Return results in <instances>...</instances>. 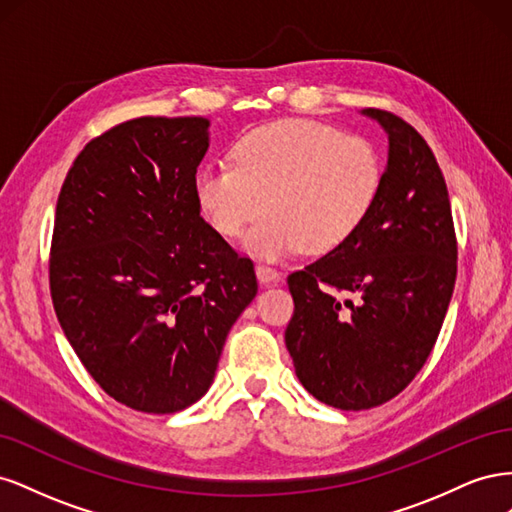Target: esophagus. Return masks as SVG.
Wrapping results in <instances>:
<instances>
[{
	"mask_svg": "<svg viewBox=\"0 0 512 512\" xmlns=\"http://www.w3.org/2000/svg\"><path fill=\"white\" fill-rule=\"evenodd\" d=\"M256 277L260 284H271L280 280V271L269 267V265H256Z\"/></svg>",
	"mask_w": 512,
	"mask_h": 512,
	"instance_id": "1",
	"label": "esophagus"
}]
</instances>
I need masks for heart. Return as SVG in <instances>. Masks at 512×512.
<instances>
[{
	"mask_svg": "<svg viewBox=\"0 0 512 512\" xmlns=\"http://www.w3.org/2000/svg\"><path fill=\"white\" fill-rule=\"evenodd\" d=\"M232 166H203L194 175L200 213L218 235L243 239L247 254L282 260L301 252L329 254L367 222L380 196L384 166L363 136L309 119L267 123L232 147Z\"/></svg>",
	"mask_w": 512,
	"mask_h": 512,
	"instance_id": "heart-1",
	"label": "heart"
}]
</instances>
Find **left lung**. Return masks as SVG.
Returning <instances> with one entry per match:
<instances>
[{"mask_svg":"<svg viewBox=\"0 0 512 512\" xmlns=\"http://www.w3.org/2000/svg\"><path fill=\"white\" fill-rule=\"evenodd\" d=\"M361 115L389 136L376 205L346 245L288 275L294 371L307 393L339 410L376 408L414 380L457 277L451 203L436 156L397 115L378 108ZM339 291L357 303L342 302Z\"/></svg>","mask_w":512,"mask_h":512,"instance_id":"obj_1","label":"left lung"}]
</instances>
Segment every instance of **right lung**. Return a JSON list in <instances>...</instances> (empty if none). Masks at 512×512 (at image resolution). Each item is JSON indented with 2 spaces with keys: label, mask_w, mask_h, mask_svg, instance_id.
I'll list each match as a JSON object with an SVG mask.
<instances>
[{
  "label": "right lung",
  "mask_w": 512,
  "mask_h": 512,
  "mask_svg": "<svg viewBox=\"0 0 512 512\" xmlns=\"http://www.w3.org/2000/svg\"><path fill=\"white\" fill-rule=\"evenodd\" d=\"M209 126L205 117L121 123L85 145L57 198V320L91 378L138 412L196 404L258 292L252 260L196 205Z\"/></svg>",
  "instance_id": "add662e5"
}]
</instances>
